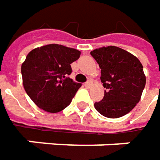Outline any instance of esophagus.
I'll return each instance as SVG.
<instances>
[{"mask_svg":"<svg viewBox=\"0 0 160 160\" xmlns=\"http://www.w3.org/2000/svg\"><path fill=\"white\" fill-rule=\"evenodd\" d=\"M92 82L91 80H89V81H87L86 83H84V86H85V87H87V88H90V87H91V85H92Z\"/></svg>","mask_w":160,"mask_h":160,"instance_id":"esophagus-1","label":"esophagus"}]
</instances>
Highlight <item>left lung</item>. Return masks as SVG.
I'll use <instances>...</instances> for the list:
<instances>
[{
  "label": "left lung",
  "mask_w": 160,
  "mask_h": 160,
  "mask_svg": "<svg viewBox=\"0 0 160 160\" xmlns=\"http://www.w3.org/2000/svg\"><path fill=\"white\" fill-rule=\"evenodd\" d=\"M101 68V81L106 88L96 110L108 118L129 113L140 102L146 83L142 65L132 53L117 46L98 48L91 52Z\"/></svg>",
  "instance_id": "left-lung-1"
}]
</instances>
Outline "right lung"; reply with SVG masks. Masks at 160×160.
Instances as JSON below:
<instances>
[{
    "mask_svg": "<svg viewBox=\"0 0 160 160\" xmlns=\"http://www.w3.org/2000/svg\"><path fill=\"white\" fill-rule=\"evenodd\" d=\"M81 52L61 44H47L32 50L22 63L25 91L34 104L44 111L57 113L68 107L81 87L68 76L71 63Z\"/></svg>",
    "mask_w": 160,
    "mask_h": 160,
    "instance_id": "obj_1",
    "label": "right lung"
}]
</instances>
